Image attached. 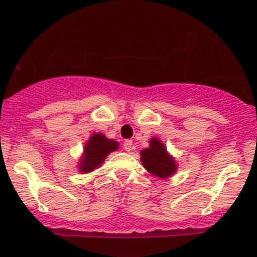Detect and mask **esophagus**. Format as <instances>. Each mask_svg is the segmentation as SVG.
<instances>
[{
	"instance_id": "34e87169",
	"label": "esophagus",
	"mask_w": 257,
	"mask_h": 257,
	"mask_svg": "<svg viewBox=\"0 0 257 257\" xmlns=\"http://www.w3.org/2000/svg\"><path fill=\"white\" fill-rule=\"evenodd\" d=\"M123 147H124V150L126 152H131L132 150H133V141L132 140H126L124 144H123Z\"/></svg>"
}]
</instances>
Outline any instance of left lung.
Here are the masks:
<instances>
[{"label": "left lung", "instance_id": "obj_1", "mask_svg": "<svg viewBox=\"0 0 257 257\" xmlns=\"http://www.w3.org/2000/svg\"><path fill=\"white\" fill-rule=\"evenodd\" d=\"M140 155L144 168L158 178H169L178 169L175 159L168 153L166 146L158 139L152 138L150 140V147L143 150Z\"/></svg>", "mask_w": 257, "mask_h": 257}]
</instances>
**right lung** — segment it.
I'll list each match as a JSON object with an SVG mask.
<instances>
[{
  "mask_svg": "<svg viewBox=\"0 0 257 257\" xmlns=\"http://www.w3.org/2000/svg\"><path fill=\"white\" fill-rule=\"evenodd\" d=\"M118 143L107 139L101 133H94L84 146V153L79 163V172L90 173L104 163L111 152L118 149Z\"/></svg>",
  "mask_w": 257,
  "mask_h": 257,
  "instance_id": "1",
  "label": "right lung"
}]
</instances>
